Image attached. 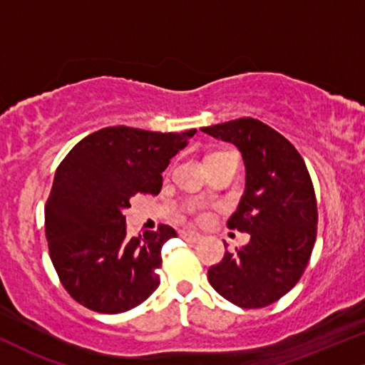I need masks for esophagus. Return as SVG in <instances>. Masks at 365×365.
<instances>
[{
    "label": "esophagus",
    "mask_w": 365,
    "mask_h": 365,
    "mask_svg": "<svg viewBox=\"0 0 365 365\" xmlns=\"http://www.w3.org/2000/svg\"><path fill=\"white\" fill-rule=\"evenodd\" d=\"M180 236H182L188 242H198L202 239L200 234L192 232V230H182V232H180Z\"/></svg>",
    "instance_id": "1"
}]
</instances>
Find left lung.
Returning a JSON list of instances; mask_svg holds the SVG:
<instances>
[{
  "label": "left lung",
  "instance_id": "left-lung-1",
  "mask_svg": "<svg viewBox=\"0 0 365 365\" xmlns=\"http://www.w3.org/2000/svg\"><path fill=\"white\" fill-rule=\"evenodd\" d=\"M200 131L241 151L246 188L227 227L251 236L236 255L225 252L210 266L209 283L234 305L267 307L298 283L312 256L318 214L310 173L292 143L257 119Z\"/></svg>",
  "mask_w": 365,
  "mask_h": 365
}]
</instances>
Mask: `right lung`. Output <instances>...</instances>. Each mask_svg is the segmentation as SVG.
<instances>
[{
  "instance_id": "add662e5",
  "label": "right lung",
  "mask_w": 365,
  "mask_h": 365,
  "mask_svg": "<svg viewBox=\"0 0 365 365\" xmlns=\"http://www.w3.org/2000/svg\"><path fill=\"white\" fill-rule=\"evenodd\" d=\"M195 133L104 128L58 165L45 205V236L63 288L81 305L123 313L158 288L161 247L177 232L161 224L129 237L123 210L138 192L158 195L161 173Z\"/></svg>"
}]
</instances>
